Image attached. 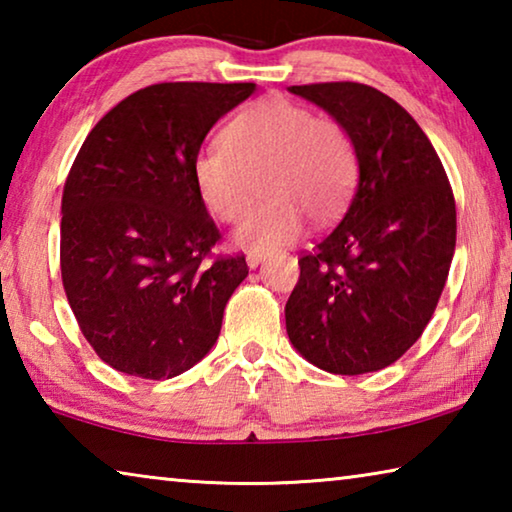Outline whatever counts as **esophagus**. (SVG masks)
Segmentation results:
<instances>
[{
	"instance_id": "34e87169",
	"label": "esophagus",
	"mask_w": 512,
	"mask_h": 512,
	"mask_svg": "<svg viewBox=\"0 0 512 512\" xmlns=\"http://www.w3.org/2000/svg\"><path fill=\"white\" fill-rule=\"evenodd\" d=\"M264 257H266L264 250H250V253L246 255V262H248V266H250V268H255L259 262H262Z\"/></svg>"
}]
</instances>
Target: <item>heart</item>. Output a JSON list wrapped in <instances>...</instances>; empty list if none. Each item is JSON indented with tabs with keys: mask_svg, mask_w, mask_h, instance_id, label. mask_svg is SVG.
<instances>
[{
	"mask_svg": "<svg viewBox=\"0 0 512 512\" xmlns=\"http://www.w3.org/2000/svg\"><path fill=\"white\" fill-rule=\"evenodd\" d=\"M221 144L196 155L194 183L207 212L235 225L250 212L262 180L268 201L235 237L246 248L291 244L305 214L332 219L357 180V155L343 126L282 97L250 103L225 126Z\"/></svg>",
	"mask_w": 512,
	"mask_h": 512,
	"instance_id": "b5f03b06",
	"label": "heart"
}]
</instances>
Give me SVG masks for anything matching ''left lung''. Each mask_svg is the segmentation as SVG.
<instances>
[{
	"label": "left lung",
	"mask_w": 512,
	"mask_h": 512,
	"mask_svg": "<svg viewBox=\"0 0 512 512\" xmlns=\"http://www.w3.org/2000/svg\"><path fill=\"white\" fill-rule=\"evenodd\" d=\"M348 133L359 185L314 250L284 316L302 357L334 375L391 366L420 339L445 289L456 203L443 162L400 103L370 85H291Z\"/></svg>",
	"instance_id": "obj_1"
}]
</instances>
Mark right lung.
<instances>
[{
  "instance_id": "right-lung-1",
  "label": "right lung",
  "mask_w": 512,
  "mask_h": 512,
  "mask_svg": "<svg viewBox=\"0 0 512 512\" xmlns=\"http://www.w3.org/2000/svg\"><path fill=\"white\" fill-rule=\"evenodd\" d=\"M255 83H155L99 119L69 169L60 273L85 341L119 372L169 379L219 339L244 253L214 255L221 232L198 196L194 158Z\"/></svg>"
}]
</instances>
